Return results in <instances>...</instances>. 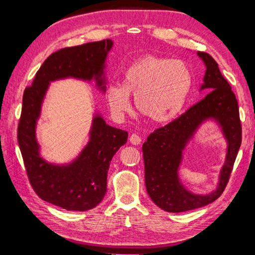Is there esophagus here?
I'll return each mask as SVG.
<instances>
[{
    "instance_id": "34e87169",
    "label": "esophagus",
    "mask_w": 255,
    "mask_h": 255,
    "mask_svg": "<svg viewBox=\"0 0 255 255\" xmlns=\"http://www.w3.org/2000/svg\"><path fill=\"white\" fill-rule=\"evenodd\" d=\"M129 141H130L132 145H139L141 143V138L136 135V133H132V135L129 137Z\"/></svg>"
}]
</instances>
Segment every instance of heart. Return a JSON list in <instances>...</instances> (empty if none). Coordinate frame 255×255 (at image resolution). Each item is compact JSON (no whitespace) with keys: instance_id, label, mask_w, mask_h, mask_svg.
I'll use <instances>...</instances> for the list:
<instances>
[{"instance_id":"obj_1","label":"heart","mask_w":255,"mask_h":255,"mask_svg":"<svg viewBox=\"0 0 255 255\" xmlns=\"http://www.w3.org/2000/svg\"><path fill=\"white\" fill-rule=\"evenodd\" d=\"M193 75L182 60L145 56L124 73L122 84L107 89V101L116 117L130 110V96L139 114L155 124L172 122L182 112L191 92Z\"/></svg>"}]
</instances>
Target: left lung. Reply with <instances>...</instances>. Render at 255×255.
Segmentation results:
<instances>
[{
    "label": "left lung",
    "mask_w": 255,
    "mask_h": 255,
    "mask_svg": "<svg viewBox=\"0 0 255 255\" xmlns=\"http://www.w3.org/2000/svg\"><path fill=\"white\" fill-rule=\"evenodd\" d=\"M197 54L206 66L200 90L210 92L179 118L154 130L143 145L146 190L154 204L169 213L197 209L218 199L225 190L242 143L239 105L231 85L209 54ZM210 119L219 124L228 141L227 158L216 190L197 195L185 189L177 171L185 146L201 125Z\"/></svg>",
    "instance_id": "obj_1"
}]
</instances>
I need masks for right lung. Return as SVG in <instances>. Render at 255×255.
I'll list each match as a JSON object with an SVG mask.
<instances>
[{"mask_svg":"<svg viewBox=\"0 0 255 255\" xmlns=\"http://www.w3.org/2000/svg\"><path fill=\"white\" fill-rule=\"evenodd\" d=\"M114 42H88L55 51L37 72L31 86L24 90L18 126V143L30 184L39 198L60 208L85 211L102 201L107 175L114 155L127 143L128 132L106 124L99 114L92 120L90 139L79 156L68 164H53L40 156L36 138L37 120L50 82L74 77L96 81L106 91V59Z\"/></svg>","mask_w":255,"mask_h":255,"instance_id":"obj_1","label":"right lung"}]
</instances>
